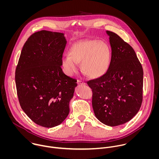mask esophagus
Segmentation results:
<instances>
[{
  "label": "esophagus",
  "mask_w": 159,
  "mask_h": 159,
  "mask_svg": "<svg viewBox=\"0 0 159 159\" xmlns=\"http://www.w3.org/2000/svg\"><path fill=\"white\" fill-rule=\"evenodd\" d=\"M77 84H78L79 85H85V82H84V81H82V80H77Z\"/></svg>",
  "instance_id": "obj_1"
}]
</instances>
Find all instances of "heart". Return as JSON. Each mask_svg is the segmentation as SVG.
<instances>
[{
  "label": "heart",
  "mask_w": 159,
  "mask_h": 159,
  "mask_svg": "<svg viewBox=\"0 0 159 159\" xmlns=\"http://www.w3.org/2000/svg\"><path fill=\"white\" fill-rule=\"evenodd\" d=\"M111 50L104 41L84 39L74 43L69 50V55L61 58L65 73L72 76L78 71V63L89 77L97 79L107 71L111 61Z\"/></svg>",
  "instance_id": "heart-1"
}]
</instances>
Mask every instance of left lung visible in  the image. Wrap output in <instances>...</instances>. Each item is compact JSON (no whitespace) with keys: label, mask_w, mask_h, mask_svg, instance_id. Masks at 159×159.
<instances>
[{"label":"left lung","mask_w":159,"mask_h":159,"mask_svg":"<svg viewBox=\"0 0 159 159\" xmlns=\"http://www.w3.org/2000/svg\"><path fill=\"white\" fill-rule=\"evenodd\" d=\"M111 59L107 72L87 82L93 90L96 117L109 126L131 120L140 110L143 99L142 66L135 52L117 34L106 31Z\"/></svg>","instance_id":"obj_1"}]
</instances>
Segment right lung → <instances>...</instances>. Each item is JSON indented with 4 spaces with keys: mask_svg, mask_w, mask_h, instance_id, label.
I'll use <instances>...</instances> for the list:
<instances>
[{
    "mask_svg": "<svg viewBox=\"0 0 159 159\" xmlns=\"http://www.w3.org/2000/svg\"><path fill=\"white\" fill-rule=\"evenodd\" d=\"M66 40L63 33L42 30L32 34L22 49L15 80L20 107L36 124L60 125L69 115L77 80L61 68Z\"/></svg>",
    "mask_w": 159,
    "mask_h": 159,
    "instance_id": "add662e5",
    "label": "right lung"
}]
</instances>
